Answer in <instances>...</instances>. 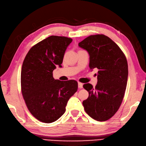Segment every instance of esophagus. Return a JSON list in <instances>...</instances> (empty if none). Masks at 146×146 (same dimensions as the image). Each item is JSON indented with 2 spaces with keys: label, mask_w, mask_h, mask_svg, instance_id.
Returning <instances> with one entry per match:
<instances>
[{
  "label": "esophagus",
  "mask_w": 146,
  "mask_h": 146,
  "mask_svg": "<svg viewBox=\"0 0 146 146\" xmlns=\"http://www.w3.org/2000/svg\"><path fill=\"white\" fill-rule=\"evenodd\" d=\"M78 87H79V88H80V89L82 88V84L81 83V82H78Z\"/></svg>",
  "instance_id": "esophagus-1"
}]
</instances>
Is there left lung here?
Masks as SVG:
<instances>
[{
    "label": "left lung",
    "instance_id": "obj_1",
    "mask_svg": "<svg viewBox=\"0 0 146 146\" xmlns=\"http://www.w3.org/2000/svg\"><path fill=\"white\" fill-rule=\"evenodd\" d=\"M79 46L88 52L91 69H98L95 87L90 83L83 85L89 97L82 105L91 117L105 121L116 114L122 103L128 75L127 60L119 46L105 35H90Z\"/></svg>",
    "mask_w": 146,
    "mask_h": 146
}]
</instances>
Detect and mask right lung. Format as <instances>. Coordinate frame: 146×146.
<instances>
[{"label": "right lung", "instance_id": "obj_1", "mask_svg": "<svg viewBox=\"0 0 146 146\" xmlns=\"http://www.w3.org/2000/svg\"><path fill=\"white\" fill-rule=\"evenodd\" d=\"M72 39L51 35L30 48L21 71V88L25 102L41 122L55 121L65 112L69 98L78 90L75 80L54 79L53 71L62 67L65 52Z\"/></svg>", "mask_w": 146, "mask_h": 146}]
</instances>
